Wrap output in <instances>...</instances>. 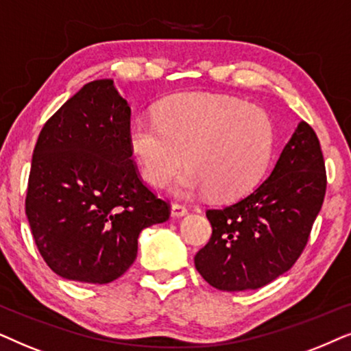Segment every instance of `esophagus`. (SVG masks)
<instances>
[{
  "mask_svg": "<svg viewBox=\"0 0 351 351\" xmlns=\"http://www.w3.org/2000/svg\"><path fill=\"white\" fill-rule=\"evenodd\" d=\"M184 215H188V208H186L184 205H181V204L171 205V217L173 218H181V217H184Z\"/></svg>",
  "mask_w": 351,
  "mask_h": 351,
  "instance_id": "obj_1",
  "label": "esophagus"
}]
</instances>
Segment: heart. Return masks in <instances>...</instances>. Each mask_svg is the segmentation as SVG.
<instances>
[{"label": "heart", "mask_w": 351, "mask_h": 351, "mask_svg": "<svg viewBox=\"0 0 351 351\" xmlns=\"http://www.w3.org/2000/svg\"><path fill=\"white\" fill-rule=\"evenodd\" d=\"M269 117L258 107L207 93H181L143 117L130 130V147L143 176L167 184L181 163H189L175 181L180 195L218 200L241 197L263 176L273 151Z\"/></svg>", "instance_id": "obj_1"}]
</instances>
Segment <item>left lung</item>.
Listing matches in <instances>:
<instances>
[{
	"label": "left lung",
	"mask_w": 351,
	"mask_h": 351,
	"mask_svg": "<svg viewBox=\"0 0 351 351\" xmlns=\"http://www.w3.org/2000/svg\"><path fill=\"white\" fill-rule=\"evenodd\" d=\"M319 139L300 121L263 183L219 210H207L208 244L194 256L205 281L226 292L260 289L292 268L326 194Z\"/></svg>",
	"instance_id": "left-lung-1"
}]
</instances>
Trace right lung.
Returning a JSON list of instances; mask_svg holds the SVG:
<instances>
[{
    "label": "right lung",
    "mask_w": 351,
    "mask_h": 351,
    "mask_svg": "<svg viewBox=\"0 0 351 351\" xmlns=\"http://www.w3.org/2000/svg\"><path fill=\"white\" fill-rule=\"evenodd\" d=\"M132 109L114 80L86 83L41 130L25 213L46 265L70 281L107 284L127 271L144 228L170 207L139 180Z\"/></svg>",
    "instance_id": "add662e5"
}]
</instances>
